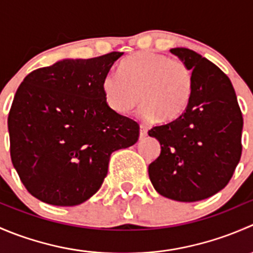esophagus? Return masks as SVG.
Returning <instances> with one entry per match:
<instances>
[{
  "instance_id": "1",
  "label": "esophagus",
  "mask_w": 253,
  "mask_h": 253,
  "mask_svg": "<svg viewBox=\"0 0 253 253\" xmlns=\"http://www.w3.org/2000/svg\"><path fill=\"white\" fill-rule=\"evenodd\" d=\"M147 134H148L147 128H144V127L141 126V131H139V139L145 138V137H147Z\"/></svg>"
}]
</instances>
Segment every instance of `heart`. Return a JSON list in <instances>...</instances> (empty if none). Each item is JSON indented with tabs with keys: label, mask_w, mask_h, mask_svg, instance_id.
<instances>
[{
	"label": "heart",
	"mask_w": 253,
	"mask_h": 253,
	"mask_svg": "<svg viewBox=\"0 0 253 253\" xmlns=\"http://www.w3.org/2000/svg\"><path fill=\"white\" fill-rule=\"evenodd\" d=\"M106 104L115 112L126 114L138 104L139 115L162 124L175 121L187 108L192 77L187 66L157 52H137L122 61L119 73L103 79Z\"/></svg>",
	"instance_id": "1"
}]
</instances>
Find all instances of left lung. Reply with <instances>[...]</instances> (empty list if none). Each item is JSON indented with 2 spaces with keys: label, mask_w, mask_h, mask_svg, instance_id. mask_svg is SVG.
Returning <instances> with one entry per match:
<instances>
[{
  "label": "left lung",
  "mask_w": 253,
  "mask_h": 253,
  "mask_svg": "<svg viewBox=\"0 0 253 253\" xmlns=\"http://www.w3.org/2000/svg\"><path fill=\"white\" fill-rule=\"evenodd\" d=\"M190 70L192 90L187 108L170 124L148 134L162 152L148 168L155 191L178 202H196L223 190L241 158L242 114L228 76L185 47L170 50Z\"/></svg>",
  "instance_id": "1"
}]
</instances>
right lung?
<instances>
[{
	"label": "right lung",
	"mask_w": 253,
	"mask_h": 253,
	"mask_svg": "<svg viewBox=\"0 0 253 253\" xmlns=\"http://www.w3.org/2000/svg\"><path fill=\"white\" fill-rule=\"evenodd\" d=\"M122 55L63 58L33 71L17 89L8 115L11 159L42 202H85L103 185L111 153L138 141V124L110 109L101 86Z\"/></svg>",
	"instance_id": "add662e5"
}]
</instances>
